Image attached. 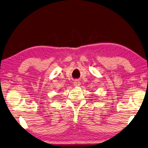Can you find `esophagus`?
Returning a JSON list of instances; mask_svg holds the SVG:
<instances>
[{
    "instance_id": "1",
    "label": "esophagus",
    "mask_w": 148,
    "mask_h": 148,
    "mask_svg": "<svg viewBox=\"0 0 148 148\" xmlns=\"http://www.w3.org/2000/svg\"><path fill=\"white\" fill-rule=\"evenodd\" d=\"M80 85H81V82H80V81H79L76 80V81H75L74 82V86L75 87H79Z\"/></svg>"
}]
</instances>
